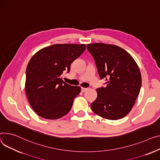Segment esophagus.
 <instances>
[{
  "label": "esophagus",
  "instance_id": "esophagus-1",
  "mask_svg": "<svg viewBox=\"0 0 160 160\" xmlns=\"http://www.w3.org/2000/svg\"><path fill=\"white\" fill-rule=\"evenodd\" d=\"M81 90H82V92H85V91L88 90V89H87V88H81Z\"/></svg>",
  "mask_w": 160,
  "mask_h": 160
}]
</instances>
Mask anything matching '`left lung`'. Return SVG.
<instances>
[{"instance_id": "left-lung-1", "label": "left lung", "mask_w": 160, "mask_h": 160, "mask_svg": "<svg viewBox=\"0 0 160 160\" xmlns=\"http://www.w3.org/2000/svg\"><path fill=\"white\" fill-rule=\"evenodd\" d=\"M100 79L107 86L97 89V98L91 104L92 111L103 118L116 120L132 109L142 86V76L132 56L119 46L103 43L87 45Z\"/></svg>"}]
</instances>
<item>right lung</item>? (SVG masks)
<instances>
[{
	"instance_id": "obj_1",
	"label": "right lung",
	"mask_w": 160,
	"mask_h": 160,
	"mask_svg": "<svg viewBox=\"0 0 160 160\" xmlns=\"http://www.w3.org/2000/svg\"><path fill=\"white\" fill-rule=\"evenodd\" d=\"M86 49L85 44H53L42 48L30 59L26 68L25 89L28 101L42 118L56 120L71 110L79 86L63 82L61 75Z\"/></svg>"
}]
</instances>
